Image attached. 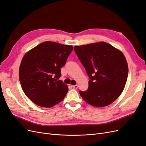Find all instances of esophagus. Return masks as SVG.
Listing matches in <instances>:
<instances>
[{
	"label": "esophagus",
	"mask_w": 146,
	"mask_h": 146,
	"mask_svg": "<svg viewBox=\"0 0 146 146\" xmlns=\"http://www.w3.org/2000/svg\"><path fill=\"white\" fill-rule=\"evenodd\" d=\"M72 87L74 88V89H77V88H78V85H73L72 86Z\"/></svg>",
	"instance_id": "obj_1"
}]
</instances>
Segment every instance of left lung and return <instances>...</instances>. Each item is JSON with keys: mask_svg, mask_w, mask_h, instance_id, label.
Wrapping results in <instances>:
<instances>
[{"mask_svg": "<svg viewBox=\"0 0 146 146\" xmlns=\"http://www.w3.org/2000/svg\"><path fill=\"white\" fill-rule=\"evenodd\" d=\"M89 76V87L80 91L86 102L96 107L112 104L122 92L129 72L124 55L105 42L76 46L74 48Z\"/></svg>", "mask_w": 146, "mask_h": 146, "instance_id": "8db88e82", "label": "left lung"}]
</instances>
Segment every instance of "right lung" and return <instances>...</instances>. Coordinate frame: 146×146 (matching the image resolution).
I'll return each mask as SVG.
<instances>
[{
    "mask_svg": "<svg viewBox=\"0 0 146 146\" xmlns=\"http://www.w3.org/2000/svg\"><path fill=\"white\" fill-rule=\"evenodd\" d=\"M73 46L45 41L28 51L19 69L21 85L25 94L39 107L50 108L62 101L68 87L58 80Z\"/></svg>",
    "mask_w": 146,
    "mask_h": 146,
    "instance_id": "obj_1",
    "label": "right lung"
}]
</instances>
